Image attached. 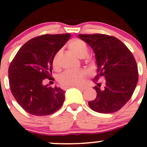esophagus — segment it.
Returning <instances> with one entry per match:
<instances>
[{"instance_id": "1", "label": "esophagus", "mask_w": 147, "mask_h": 147, "mask_svg": "<svg viewBox=\"0 0 147 147\" xmlns=\"http://www.w3.org/2000/svg\"><path fill=\"white\" fill-rule=\"evenodd\" d=\"M71 87H75L79 89V90H84L85 89V87L84 86H71Z\"/></svg>"}]
</instances>
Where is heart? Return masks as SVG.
I'll use <instances>...</instances> for the list:
<instances>
[{"label": "heart", "mask_w": 147, "mask_h": 147, "mask_svg": "<svg viewBox=\"0 0 147 147\" xmlns=\"http://www.w3.org/2000/svg\"><path fill=\"white\" fill-rule=\"evenodd\" d=\"M68 46L69 48L77 57L81 58L85 57L88 51L86 43L79 38L72 39L69 42ZM52 66L55 70H57L59 67L58 54H56L52 58ZM86 75V72L84 70H68L60 76L59 82L61 85L65 87L76 86L80 85L84 82Z\"/></svg>", "instance_id": "heart-1"}]
</instances>
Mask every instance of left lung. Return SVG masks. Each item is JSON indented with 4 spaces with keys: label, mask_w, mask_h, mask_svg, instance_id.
<instances>
[{
    "label": "left lung",
    "mask_w": 147,
    "mask_h": 147,
    "mask_svg": "<svg viewBox=\"0 0 147 147\" xmlns=\"http://www.w3.org/2000/svg\"><path fill=\"white\" fill-rule=\"evenodd\" d=\"M78 36L92 48L97 64V75L106 79L104 87L97 83L93 88L97 97L88 102L92 110L100 113H112L120 110L132 97L138 82V65L129 49L116 37L103 34Z\"/></svg>",
    "instance_id": "obj_1"
}]
</instances>
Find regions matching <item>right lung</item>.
<instances>
[{
    "label": "right lung",
    "instance_id": "1",
    "mask_svg": "<svg viewBox=\"0 0 147 147\" xmlns=\"http://www.w3.org/2000/svg\"><path fill=\"white\" fill-rule=\"evenodd\" d=\"M70 37L69 33L34 37L19 49L11 61L8 69L10 90L28 113L49 115L63 105L65 92L44 83L46 79L54 80L50 75L52 58Z\"/></svg>",
    "mask_w": 147,
    "mask_h": 147
}]
</instances>
